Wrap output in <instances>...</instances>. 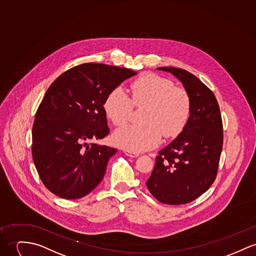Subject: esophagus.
<instances>
[{
    "mask_svg": "<svg viewBox=\"0 0 256 256\" xmlns=\"http://www.w3.org/2000/svg\"><path fill=\"white\" fill-rule=\"evenodd\" d=\"M124 153L126 156H128V157L130 158H136L139 156V154L136 153V152H132V151H128V150H124Z\"/></svg>",
    "mask_w": 256,
    "mask_h": 256,
    "instance_id": "34e87169",
    "label": "esophagus"
}]
</instances>
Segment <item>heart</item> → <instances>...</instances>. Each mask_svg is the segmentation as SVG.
<instances>
[{
  "label": "heart",
  "instance_id": "1",
  "mask_svg": "<svg viewBox=\"0 0 256 256\" xmlns=\"http://www.w3.org/2000/svg\"><path fill=\"white\" fill-rule=\"evenodd\" d=\"M134 105L144 106L143 122L126 124L113 134L114 142L132 152L152 149L162 136L174 138L185 128L191 114V98L188 92L176 86L170 80L149 73L132 84V99L124 88L112 90L104 101V112L115 126L124 124Z\"/></svg>",
  "mask_w": 256,
  "mask_h": 256
}]
</instances>
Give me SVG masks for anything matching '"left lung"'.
<instances>
[{
    "instance_id": "left-lung-1",
    "label": "left lung",
    "mask_w": 256,
    "mask_h": 256,
    "mask_svg": "<svg viewBox=\"0 0 256 256\" xmlns=\"http://www.w3.org/2000/svg\"><path fill=\"white\" fill-rule=\"evenodd\" d=\"M179 80L191 98V114L183 130L158 152L146 182L150 193L168 204L190 202L214 182L223 144V126L214 92L190 72L158 67Z\"/></svg>"
}]
</instances>
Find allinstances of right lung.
<instances>
[{
	"mask_svg": "<svg viewBox=\"0 0 256 256\" xmlns=\"http://www.w3.org/2000/svg\"><path fill=\"white\" fill-rule=\"evenodd\" d=\"M136 74L128 68L84 63L61 74L48 88L33 124L32 157L52 193L80 198L101 182L117 149L88 141L109 134L104 101Z\"/></svg>",
	"mask_w": 256,
	"mask_h": 256,
	"instance_id": "1",
	"label": "right lung"
}]
</instances>
